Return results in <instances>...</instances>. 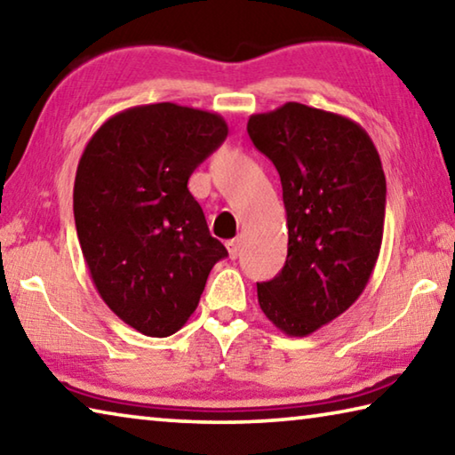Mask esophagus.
I'll list each match as a JSON object with an SVG mask.
<instances>
[{
  "label": "esophagus",
  "instance_id": "obj_1",
  "mask_svg": "<svg viewBox=\"0 0 455 455\" xmlns=\"http://www.w3.org/2000/svg\"><path fill=\"white\" fill-rule=\"evenodd\" d=\"M227 249H228V257L230 259H236L238 255H241V238H233V241H227Z\"/></svg>",
  "mask_w": 455,
  "mask_h": 455
}]
</instances>
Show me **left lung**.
I'll list each match as a JSON object with an SVG mask.
<instances>
[{"mask_svg":"<svg viewBox=\"0 0 455 455\" xmlns=\"http://www.w3.org/2000/svg\"><path fill=\"white\" fill-rule=\"evenodd\" d=\"M249 136L281 176L289 246L283 271L257 283L267 319L307 337L357 301L379 257L385 174L357 122L299 102L252 114Z\"/></svg>","mask_w":455,"mask_h":455,"instance_id":"obj_1","label":"left lung"}]
</instances>
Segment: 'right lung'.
<instances>
[{"instance_id": "obj_1", "label": "right lung", "mask_w": 455, "mask_h": 455, "mask_svg": "<svg viewBox=\"0 0 455 455\" xmlns=\"http://www.w3.org/2000/svg\"><path fill=\"white\" fill-rule=\"evenodd\" d=\"M227 134L214 112L144 104L108 118L82 152L74 182L82 255L102 301L142 335L182 329L211 268L228 255L188 190Z\"/></svg>"}]
</instances>
